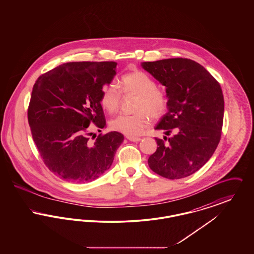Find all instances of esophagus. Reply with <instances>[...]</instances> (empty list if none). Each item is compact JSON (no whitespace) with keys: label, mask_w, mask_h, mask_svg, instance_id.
Instances as JSON below:
<instances>
[{"label":"esophagus","mask_w":254,"mask_h":254,"mask_svg":"<svg viewBox=\"0 0 254 254\" xmlns=\"http://www.w3.org/2000/svg\"><path fill=\"white\" fill-rule=\"evenodd\" d=\"M127 138L131 141V142H139L141 141V138L140 137H132V136H127Z\"/></svg>","instance_id":"esophagus-1"}]
</instances>
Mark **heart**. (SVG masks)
I'll return each instance as SVG.
<instances>
[{
    "mask_svg": "<svg viewBox=\"0 0 254 254\" xmlns=\"http://www.w3.org/2000/svg\"><path fill=\"white\" fill-rule=\"evenodd\" d=\"M124 95H137L134 114H121L112 119L110 127L127 136H137L144 131L149 124L150 117L158 119L168 109V96L157 87L155 80L142 70H133L125 74L120 81ZM120 89L113 84L105 85L102 89L100 103L109 113L116 112L122 104Z\"/></svg>",
    "mask_w": 254,
    "mask_h": 254,
    "instance_id": "1",
    "label": "heart"
}]
</instances>
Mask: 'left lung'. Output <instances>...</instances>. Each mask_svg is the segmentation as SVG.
I'll use <instances>...</instances> for the list:
<instances>
[{
	"instance_id": "1",
	"label": "left lung",
	"mask_w": 254,
	"mask_h": 254,
	"mask_svg": "<svg viewBox=\"0 0 254 254\" xmlns=\"http://www.w3.org/2000/svg\"><path fill=\"white\" fill-rule=\"evenodd\" d=\"M143 68L165 85L167 114L155 129L164 130L168 144L155 138L156 151L149 168L168 179L188 177L201 169L214 153L221 139L224 96L220 84L203 65L186 58L145 62Z\"/></svg>"
}]
</instances>
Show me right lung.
<instances>
[{"label":"right lung","instance_id":"1","mask_svg":"<svg viewBox=\"0 0 254 254\" xmlns=\"http://www.w3.org/2000/svg\"><path fill=\"white\" fill-rule=\"evenodd\" d=\"M116 65L66 63L42 74L33 85L27 109L32 138L45 165L61 179L93 181L112 165L124 135L101 133L92 142L88 127L94 124L101 131L106 126L100 97L115 76Z\"/></svg>","mask_w":254,"mask_h":254}]
</instances>
